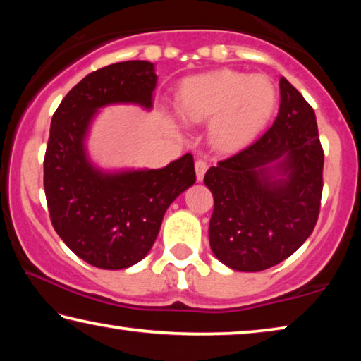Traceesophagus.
<instances>
[{
  "mask_svg": "<svg viewBox=\"0 0 361 361\" xmlns=\"http://www.w3.org/2000/svg\"><path fill=\"white\" fill-rule=\"evenodd\" d=\"M207 162L202 161V159H199V161H195V176H197V181H202L204 180V175L207 172Z\"/></svg>",
  "mask_w": 361,
  "mask_h": 361,
  "instance_id": "obj_1",
  "label": "esophagus"
}]
</instances>
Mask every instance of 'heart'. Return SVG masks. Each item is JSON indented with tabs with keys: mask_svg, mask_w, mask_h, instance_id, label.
<instances>
[{
	"mask_svg": "<svg viewBox=\"0 0 361 361\" xmlns=\"http://www.w3.org/2000/svg\"><path fill=\"white\" fill-rule=\"evenodd\" d=\"M277 106V90L262 75L216 70L192 76L178 90V113L191 124L210 121L219 149L245 145L264 129Z\"/></svg>",
	"mask_w": 361,
	"mask_h": 361,
	"instance_id": "obj_1",
	"label": "heart"
}]
</instances>
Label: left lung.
<instances>
[{"mask_svg":"<svg viewBox=\"0 0 361 361\" xmlns=\"http://www.w3.org/2000/svg\"><path fill=\"white\" fill-rule=\"evenodd\" d=\"M323 159L314 109L282 76L274 124L204 176L215 199L213 255L234 271L259 272L295 253L319 218Z\"/></svg>","mask_w":361,"mask_h":361,"instance_id":"1","label":"left lung"}]
</instances>
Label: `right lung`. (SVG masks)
Wrapping results in <instances>:
<instances>
[{"mask_svg": "<svg viewBox=\"0 0 361 361\" xmlns=\"http://www.w3.org/2000/svg\"><path fill=\"white\" fill-rule=\"evenodd\" d=\"M154 63L129 60L85 76L51 121L44 156V192L54 229L79 258L118 271L142 261L154 243L170 204L195 183L192 154L162 169L103 170L85 140L99 109L152 108Z\"/></svg>", "mask_w": 361, "mask_h": 361, "instance_id": "right-lung-1", "label": "right lung"}]
</instances>
